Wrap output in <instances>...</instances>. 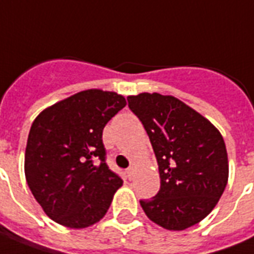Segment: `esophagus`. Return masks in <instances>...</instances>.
<instances>
[{
    "instance_id": "1",
    "label": "esophagus",
    "mask_w": 254,
    "mask_h": 254,
    "mask_svg": "<svg viewBox=\"0 0 254 254\" xmlns=\"http://www.w3.org/2000/svg\"><path fill=\"white\" fill-rule=\"evenodd\" d=\"M134 174H135V168H134V167H130V168H127V179H129V180H133Z\"/></svg>"
}]
</instances>
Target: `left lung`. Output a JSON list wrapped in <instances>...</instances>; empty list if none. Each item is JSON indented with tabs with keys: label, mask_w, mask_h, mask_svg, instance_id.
<instances>
[{
	"label": "left lung",
	"mask_w": 254,
	"mask_h": 254,
	"mask_svg": "<svg viewBox=\"0 0 254 254\" xmlns=\"http://www.w3.org/2000/svg\"><path fill=\"white\" fill-rule=\"evenodd\" d=\"M155 152L160 189L139 201L150 220L183 231L211 213L228 181V158L220 131L201 113L171 95L127 96Z\"/></svg>",
	"instance_id": "1"
}]
</instances>
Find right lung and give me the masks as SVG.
Returning <instances> with one entry per match:
<instances>
[{
    "mask_svg": "<svg viewBox=\"0 0 254 254\" xmlns=\"http://www.w3.org/2000/svg\"><path fill=\"white\" fill-rule=\"evenodd\" d=\"M125 106L123 95L91 88L45 108L31 125L27 184L56 223L86 228L108 211L123 180L107 166L103 129Z\"/></svg>",
    "mask_w": 254,
    "mask_h": 254,
    "instance_id": "right-lung-1",
    "label": "right lung"
}]
</instances>
